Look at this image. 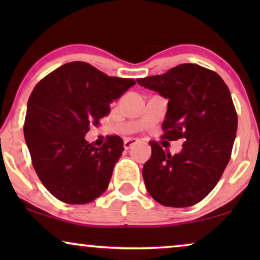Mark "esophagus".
Instances as JSON below:
<instances>
[{"label":"esophagus","instance_id":"obj_1","mask_svg":"<svg viewBox=\"0 0 260 260\" xmlns=\"http://www.w3.org/2000/svg\"><path fill=\"white\" fill-rule=\"evenodd\" d=\"M138 140H136V138H126V140H124V148L125 149H129L131 145H134L135 143H137Z\"/></svg>","mask_w":260,"mask_h":260}]
</instances>
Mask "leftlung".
I'll use <instances>...</instances> for the list:
<instances>
[{"label":"left lung","instance_id":"obj_1","mask_svg":"<svg viewBox=\"0 0 260 260\" xmlns=\"http://www.w3.org/2000/svg\"><path fill=\"white\" fill-rule=\"evenodd\" d=\"M137 83L169 99L162 138L186 140L175 155L149 142L151 156L142 170L147 190L167 207L198 204L219 182L232 154L238 116L229 87L218 73L197 63Z\"/></svg>","mask_w":260,"mask_h":260}]
</instances>
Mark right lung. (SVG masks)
<instances>
[{
    "instance_id": "add662e5",
    "label": "right lung",
    "mask_w": 260,
    "mask_h": 260,
    "mask_svg": "<svg viewBox=\"0 0 260 260\" xmlns=\"http://www.w3.org/2000/svg\"><path fill=\"white\" fill-rule=\"evenodd\" d=\"M135 84L73 61L35 85L27 104L24 140L39 179L58 200L84 205L106 190L124 150L123 140L109 135L97 148L85 135L109 115L110 103Z\"/></svg>"
}]
</instances>
